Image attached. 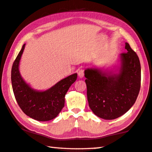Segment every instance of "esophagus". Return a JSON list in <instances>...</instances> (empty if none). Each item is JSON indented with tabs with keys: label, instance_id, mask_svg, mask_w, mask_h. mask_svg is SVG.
Instances as JSON below:
<instances>
[{
	"label": "esophagus",
	"instance_id": "esophagus-1",
	"mask_svg": "<svg viewBox=\"0 0 152 152\" xmlns=\"http://www.w3.org/2000/svg\"><path fill=\"white\" fill-rule=\"evenodd\" d=\"M78 76L80 78H83L84 77V70L83 69H79L78 71Z\"/></svg>",
	"mask_w": 152,
	"mask_h": 152
}]
</instances>
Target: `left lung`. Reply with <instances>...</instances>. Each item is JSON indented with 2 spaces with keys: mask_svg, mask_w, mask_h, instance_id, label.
<instances>
[{
  "mask_svg": "<svg viewBox=\"0 0 152 152\" xmlns=\"http://www.w3.org/2000/svg\"><path fill=\"white\" fill-rule=\"evenodd\" d=\"M119 55L115 70L88 68L85 70L89 107L100 118L111 120L123 115L135 103L140 88L139 58L129 44Z\"/></svg>",
  "mask_w": 152,
  "mask_h": 152,
  "instance_id": "1",
  "label": "left lung"
}]
</instances>
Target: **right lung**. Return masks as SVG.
<instances>
[{
  "label": "right lung",
  "mask_w": 152,
  "mask_h": 152,
  "mask_svg": "<svg viewBox=\"0 0 152 152\" xmlns=\"http://www.w3.org/2000/svg\"><path fill=\"white\" fill-rule=\"evenodd\" d=\"M25 45H23L12 65L11 80L14 94L25 114L39 121H47L56 117L64 107L65 96L76 80L77 74H72L60 80L46 91H40L33 88L23 80L19 70Z\"/></svg>",
  "instance_id": "right-lung-1"
}]
</instances>
